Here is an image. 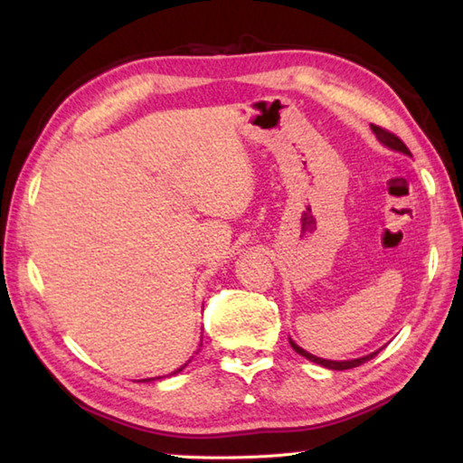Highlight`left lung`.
Masks as SVG:
<instances>
[{
	"instance_id": "left-lung-1",
	"label": "left lung",
	"mask_w": 463,
	"mask_h": 463,
	"mask_svg": "<svg viewBox=\"0 0 463 463\" xmlns=\"http://www.w3.org/2000/svg\"><path fill=\"white\" fill-rule=\"evenodd\" d=\"M372 131L376 133L378 139H380L383 145H386V146H390V149H394V151H402V153L410 155V149H408V146L404 145V141H402L400 137H396L394 133H390L388 129H383V127H378V125H372ZM288 340H290V338H288ZM290 346L294 348V352H298L300 356L308 358L310 362H317V364H320V366H324V368H330V370H350V368H356V366H360V364H364V362L372 360V358L376 356V354H378V352H372V354H368V356H364V358H356V360H346V362H334V360H324V358H317V356H312V354H308L307 350H302L300 346H297V344H294L292 340H290Z\"/></svg>"
}]
</instances>
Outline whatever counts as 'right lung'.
<instances>
[{
  "mask_svg": "<svg viewBox=\"0 0 463 463\" xmlns=\"http://www.w3.org/2000/svg\"><path fill=\"white\" fill-rule=\"evenodd\" d=\"M183 368H184V366H183ZM183 368H179V370H176V372H181V370H183ZM145 382H146V380H145Z\"/></svg>",
  "mask_w": 463,
  "mask_h": 463,
  "instance_id": "1",
  "label": "right lung"
}]
</instances>
